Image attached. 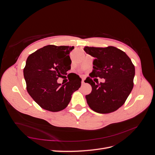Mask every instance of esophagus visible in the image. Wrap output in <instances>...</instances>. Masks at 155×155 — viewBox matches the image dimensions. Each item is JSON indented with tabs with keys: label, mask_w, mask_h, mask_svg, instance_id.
I'll return each mask as SVG.
<instances>
[{
	"label": "esophagus",
	"mask_w": 155,
	"mask_h": 155,
	"mask_svg": "<svg viewBox=\"0 0 155 155\" xmlns=\"http://www.w3.org/2000/svg\"><path fill=\"white\" fill-rule=\"evenodd\" d=\"M81 84H82V85H83V84H85V79H82V81H81Z\"/></svg>",
	"instance_id": "esophagus-1"
}]
</instances>
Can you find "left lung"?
Returning <instances> with one entry per match:
<instances>
[{
	"label": "left lung",
	"instance_id": "left-lung-1",
	"mask_svg": "<svg viewBox=\"0 0 155 155\" xmlns=\"http://www.w3.org/2000/svg\"><path fill=\"white\" fill-rule=\"evenodd\" d=\"M84 50L95 58L90 78L85 81L92 86L91 93L85 96L88 106L100 114L118 110L124 104L133 88L134 64L124 51L114 46H85ZM97 77L104 78L106 81L98 84Z\"/></svg>",
	"mask_w": 155,
	"mask_h": 155
}]
</instances>
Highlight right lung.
Segmentation results:
<instances>
[{
  "label": "right lung",
  "mask_w": 155,
  "mask_h": 155,
  "mask_svg": "<svg viewBox=\"0 0 155 155\" xmlns=\"http://www.w3.org/2000/svg\"><path fill=\"white\" fill-rule=\"evenodd\" d=\"M74 46L47 45L27 58L23 70L26 89L41 108L51 112L65 109L72 94L81 85L79 76L61 85L57 80L67 75L72 61L69 56Z\"/></svg>",
  "instance_id": "add662e5"
}]
</instances>
